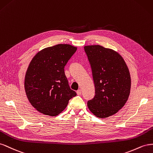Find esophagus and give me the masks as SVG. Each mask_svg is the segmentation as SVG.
I'll list each match as a JSON object with an SVG mask.
<instances>
[{
  "label": "esophagus",
  "mask_w": 153,
  "mask_h": 153,
  "mask_svg": "<svg viewBox=\"0 0 153 153\" xmlns=\"http://www.w3.org/2000/svg\"><path fill=\"white\" fill-rule=\"evenodd\" d=\"M77 94L78 95H81V89L78 90L77 91Z\"/></svg>",
  "instance_id": "34e87169"
}]
</instances>
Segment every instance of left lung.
Here are the masks:
<instances>
[{"mask_svg": "<svg viewBox=\"0 0 153 153\" xmlns=\"http://www.w3.org/2000/svg\"><path fill=\"white\" fill-rule=\"evenodd\" d=\"M92 71L95 95L87 105L99 118L115 114L127 102L131 76L123 58L115 51L99 45L85 46Z\"/></svg>", "mask_w": 153, "mask_h": 153, "instance_id": "8db88e82", "label": "left lung"}]
</instances>
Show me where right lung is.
Returning <instances> with one entry per match:
<instances>
[{"mask_svg": "<svg viewBox=\"0 0 153 153\" xmlns=\"http://www.w3.org/2000/svg\"><path fill=\"white\" fill-rule=\"evenodd\" d=\"M77 51L69 44L45 48L34 56L25 73L24 88L30 104L43 114L54 117L75 97L64 68Z\"/></svg>", "mask_w": 153, "mask_h": 153, "instance_id": "add662e5", "label": "right lung"}]
</instances>
